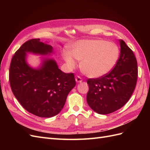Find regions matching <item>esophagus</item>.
<instances>
[{
    "label": "esophagus",
    "mask_w": 150,
    "mask_h": 150,
    "mask_svg": "<svg viewBox=\"0 0 150 150\" xmlns=\"http://www.w3.org/2000/svg\"><path fill=\"white\" fill-rule=\"evenodd\" d=\"M76 81L77 83H81L83 81V79L79 76H78L76 78Z\"/></svg>",
    "instance_id": "esophagus-1"
}]
</instances>
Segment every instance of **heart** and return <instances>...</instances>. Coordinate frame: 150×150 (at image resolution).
<instances>
[{
  "instance_id": "b5f03b06",
  "label": "heart",
  "mask_w": 150,
  "mask_h": 150,
  "mask_svg": "<svg viewBox=\"0 0 150 150\" xmlns=\"http://www.w3.org/2000/svg\"><path fill=\"white\" fill-rule=\"evenodd\" d=\"M63 58L69 69L81 61V66L87 75L97 78L111 72L116 66L120 56L117 45L105 40H83L73 44L71 52L64 51Z\"/></svg>"
}]
</instances>
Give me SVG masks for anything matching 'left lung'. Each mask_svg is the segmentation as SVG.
I'll return each mask as SVG.
<instances>
[{
  "mask_svg": "<svg viewBox=\"0 0 150 150\" xmlns=\"http://www.w3.org/2000/svg\"><path fill=\"white\" fill-rule=\"evenodd\" d=\"M120 56L116 66L106 75L87 81L89 91L86 100L98 114L113 112L128 101L137 85V61L122 40H120Z\"/></svg>",
  "mask_w": 150,
  "mask_h": 150,
  "instance_id": "8db88e82",
  "label": "left lung"
}]
</instances>
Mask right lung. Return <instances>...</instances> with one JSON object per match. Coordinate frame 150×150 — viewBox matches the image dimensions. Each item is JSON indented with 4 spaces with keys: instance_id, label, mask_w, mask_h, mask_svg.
<instances>
[{
    "instance_id": "obj_1",
    "label": "right lung",
    "mask_w": 150,
    "mask_h": 150,
    "mask_svg": "<svg viewBox=\"0 0 150 150\" xmlns=\"http://www.w3.org/2000/svg\"><path fill=\"white\" fill-rule=\"evenodd\" d=\"M46 55L52 47L32 39L24 42L13 56L9 68L12 93L25 110L35 116L50 117L57 115L64 106L68 94L76 86L74 74L65 73L55 61L45 59L39 69L29 67L26 52Z\"/></svg>"
}]
</instances>
